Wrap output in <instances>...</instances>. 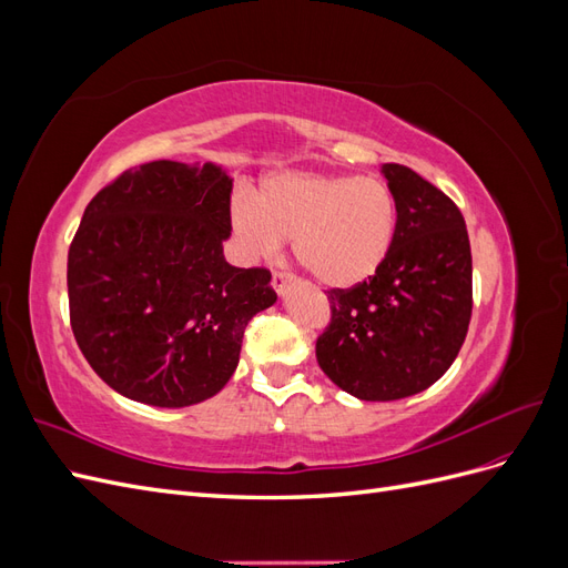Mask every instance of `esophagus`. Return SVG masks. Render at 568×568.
<instances>
[{"mask_svg": "<svg viewBox=\"0 0 568 568\" xmlns=\"http://www.w3.org/2000/svg\"><path fill=\"white\" fill-rule=\"evenodd\" d=\"M288 284H291V274H286V272H274L272 274V288L277 291L280 296H284V291L288 288Z\"/></svg>", "mask_w": 568, "mask_h": 568, "instance_id": "obj_1", "label": "esophagus"}]
</instances>
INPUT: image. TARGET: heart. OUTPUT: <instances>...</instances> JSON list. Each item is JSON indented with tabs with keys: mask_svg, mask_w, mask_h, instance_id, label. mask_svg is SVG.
Masks as SVG:
<instances>
[{
	"mask_svg": "<svg viewBox=\"0 0 568 568\" xmlns=\"http://www.w3.org/2000/svg\"><path fill=\"white\" fill-rule=\"evenodd\" d=\"M230 220L251 261H274L294 236V253L305 270L329 288H353L386 263L398 205L376 178L274 170L255 196L239 192L232 199Z\"/></svg>",
	"mask_w": 568,
	"mask_h": 568,
	"instance_id": "heart-1",
	"label": "heart"
}]
</instances>
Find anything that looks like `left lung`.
I'll list each match as a JSON object with an SVG mask.
<instances>
[{
	"mask_svg": "<svg viewBox=\"0 0 568 568\" xmlns=\"http://www.w3.org/2000/svg\"><path fill=\"white\" fill-rule=\"evenodd\" d=\"M398 205L395 242L372 280L329 291L317 363L359 400L388 403L450 369L471 320V248L457 205L415 170L384 163Z\"/></svg>",
	"mask_w": 568,
	"mask_h": 568,
	"instance_id": "obj_1",
	"label": "left lung"
}]
</instances>
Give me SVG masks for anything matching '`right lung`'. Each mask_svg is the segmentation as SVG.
<instances>
[{
    "label": "right lung",
    "mask_w": 568,
    "mask_h": 568,
    "mask_svg": "<svg viewBox=\"0 0 568 568\" xmlns=\"http://www.w3.org/2000/svg\"><path fill=\"white\" fill-rule=\"evenodd\" d=\"M232 184L215 163L151 161L84 209L68 251L71 326L92 369L130 400L213 398L246 324L277 301L267 270L225 261Z\"/></svg>",
    "instance_id": "right-lung-1"
}]
</instances>
